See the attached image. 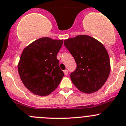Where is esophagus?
Listing matches in <instances>:
<instances>
[{
  "instance_id": "34e87169",
  "label": "esophagus",
  "mask_w": 126,
  "mask_h": 126,
  "mask_svg": "<svg viewBox=\"0 0 126 126\" xmlns=\"http://www.w3.org/2000/svg\"><path fill=\"white\" fill-rule=\"evenodd\" d=\"M63 72H64V75L67 76V75H68V70H66H66L63 71Z\"/></svg>"
}]
</instances>
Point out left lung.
Masks as SVG:
<instances>
[{"label":"left lung","mask_w":126,"mask_h":126,"mask_svg":"<svg viewBox=\"0 0 126 126\" xmlns=\"http://www.w3.org/2000/svg\"><path fill=\"white\" fill-rule=\"evenodd\" d=\"M64 45L77 64L76 69L70 75L74 85L85 94L98 91L108 79L111 70L110 57L105 46L87 35L64 40Z\"/></svg>","instance_id":"obj_1"}]
</instances>
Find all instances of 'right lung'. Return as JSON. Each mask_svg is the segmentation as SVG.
Segmentation results:
<instances>
[{"instance_id":"obj_1","label":"right lung","mask_w":126,"mask_h":126,"mask_svg":"<svg viewBox=\"0 0 126 126\" xmlns=\"http://www.w3.org/2000/svg\"><path fill=\"white\" fill-rule=\"evenodd\" d=\"M63 40L42 37L23 49L18 64L19 77L32 94L48 95L59 85L64 73L57 55Z\"/></svg>"}]
</instances>
